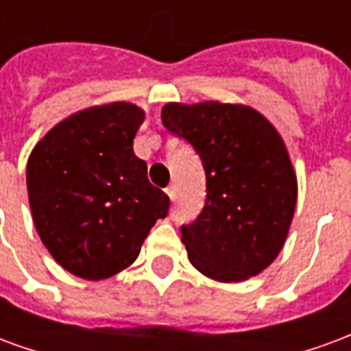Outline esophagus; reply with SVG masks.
Masks as SVG:
<instances>
[{
	"label": "esophagus",
	"instance_id": "1",
	"mask_svg": "<svg viewBox=\"0 0 351 351\" xmlns=\"http://www.w3.org/2000/svg\"><path fill=\"white\" fill-rule=\"evenodd\" d=\"M165 193H167L169 197L173 199V201H175V199H176V188H175V186H173V184H171V186H167V188H165Z\"/></svg>",
	"mask_w": 351,
	"mask_h": 351
}]
</instances>
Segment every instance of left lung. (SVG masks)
<instances>
[{
    "label": "left lung",
    "mask_w": 351,
    "mask_h": 351,
    "mask_svg": "<svg viewBox=\"0 0 351 351\" xmlns=\"http://www.w3.org/2000/svg\"><path fill=\"white\" fill-rule=\"evenodd\" d=\"M161 122L203 161L206 201L182 226L191 265L218 282H243L276 259L297 203V178L278 131L244 105L167 103Z\"/></svg>",
    "instance_id": "left-lung-1"
}]
</instances>
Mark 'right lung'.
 <instances>
[{
  "mask_svg": "<svg viewBox=\"0 0 351 351\" xmlns=\"http://www.w3.org/2000/svg\"><path fill=\"white\" fill-rule=\"evenodd\" d=\"M145 110L108 103L75 112L37 143L27 160V197L50 256L75 276L105 280L137 259L169 213L133 152Z\"/></svg>",
  "mask_w": 351,
  "mask_h": 351,
  "instance_id": "obj_1",
  "label": "right lung"
}]
</instances>
